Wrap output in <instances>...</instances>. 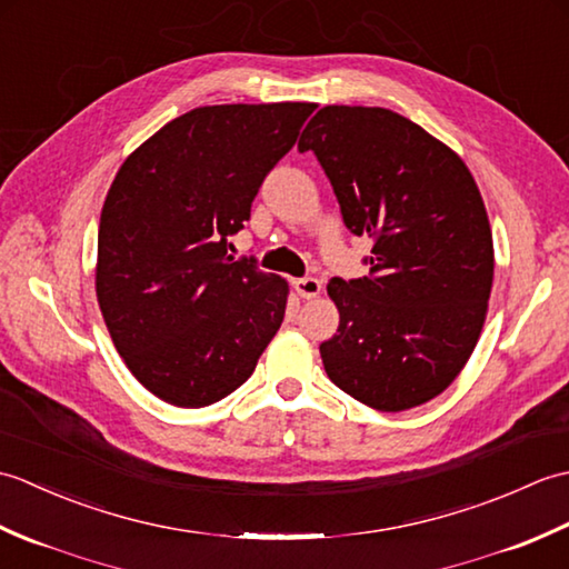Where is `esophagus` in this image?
<instances>
[{
  "label": "esophagus",
  "instance_id": "obj_1",
  "mask_svg": "<svg viewBox=\"0 0 569 569\" xmlns=\"http://www.w3.org/2000/svg\"><path fill=\"white\" fill-rule=\"evenodd\" d=\"M293 286H296L298 296H300V298H306V300H310V298H318V296H320V291H322L320 278H316V276H303V278H298V281H293Z\"/></svg>",
  "mask_w": 569,
  "mask_h": 569
}]
</instances>
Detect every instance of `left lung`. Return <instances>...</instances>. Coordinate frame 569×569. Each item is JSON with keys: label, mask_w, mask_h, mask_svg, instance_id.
Wrapping results in <instances>:
<instances>
[{"label": "left lung", "mask_w": 569, "mask_h": 569, "mask_svg": "<svg viewBox=\"0 0 569 569\" xmlns=\"http://www.w3.org/2000/svg\"><path fill=\"white\" fill-rule=\"evenodd\" d=\"M298 151L316 153L349 232L373 239L369 276L328 283L340 328L320 345L325 371L386 413L430 401L462 371L487 318L493 244L475 178L383 107H322Z\"/></svg>", "instance_id": "8db88e82"}]
</instances>
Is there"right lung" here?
<instances>
[{"mask_svg": "<svg viewBox=\"0 0 569 569\" xmlns=\"http://www.w3.org/2000/svg\"><path fill=\"white\" fill-rule=\"evenodd\" d=\"M312 110L198 107L119 168L100 214L94 286L119 357L161 401H220L281 328L288 283L227 249Z\"/></svg>", "mask_w": 569, "mask_h": 569, "instance_id": "obj_1", "label": "right lung"}]
</instances>
